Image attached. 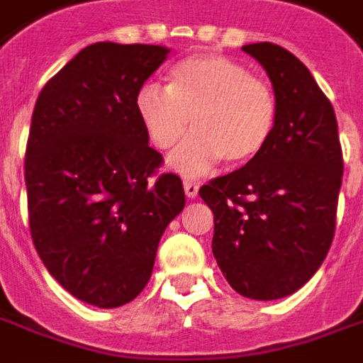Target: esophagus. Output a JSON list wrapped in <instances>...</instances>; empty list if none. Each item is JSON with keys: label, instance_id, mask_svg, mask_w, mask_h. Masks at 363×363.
Instances as JSON below:
<instances>
[{"label": "esophagus", "instance_id": "34e87169", "mask_svg": "<svg viewBox=\"0 0 363 363\" xmlns=\"http://www.w3.org/2000/svg\"><path fill=\"white\" fill-rule=\"evenodd\" d=\"M184 194L189 196V199H196L199 196V182L194 181H184Z\"/></svg>", "mask_w": 363, "mask_h": 363}]
</instances>
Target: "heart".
Returning a JSON list of instances; mask_svg holds the SVG:
<instances>
[{"label":"heart","mask_w":363,"mask_h":363,"mask_svg":"<svg viewBox=\"0 0 363 363\" xmlns=\"http://www.w3.org/2000/svg\"><path fill=\"white\" fill-rule=\"evenodd\" d=\"M135 108L147 138L161 151L181 143L190 121L194 135L169 159V167L189 179L222 159L232 167L252 161L267 147L277 121L271 86L222 55L182 58L167 74V90L141 86Z\"/></svg>","instance_id":"b5f03b06"}]
</instances>
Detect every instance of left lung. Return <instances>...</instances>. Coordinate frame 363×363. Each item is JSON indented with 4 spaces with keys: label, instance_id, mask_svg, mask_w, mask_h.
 <instances>
[{
    "label": "left lung",
    "instance_id": "1",
    "mask_svg": "<svg viewBox=\"0 0 363 363\" xmlns=\"http://www.w3.org/2000/svg\"><path fill=\"white\" fill-rule=\"evenodd\" d=\"M269 76L277 121L267 147L199 190L214 212L212 253L235 293L293 295L330 250L342 186L334 108L311 70L273 43L242 47Z\"/></svg>",
    "mask_w": 363,
    "mask_h": 363
}]
</instances>
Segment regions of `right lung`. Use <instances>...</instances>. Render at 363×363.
I'll use <instances>...</instances> for the list:
<instances>
[{
	"mask_svg": "<svg viewBox=\"0 0 363 363\" xmlns=\"http://www.w3.org/2000/svg\"><path fill=\"white\" fill-rule=\"evenodd\" d=\"M171 49L94 43L40 90L25 153L35 250L52 277L98 308L131 303L161 235L184 208L182 181L155 177L135 98Z\"/></svg>",
	"mask_w": 363,
	"mask_h": 363,
	"instance_id": "obj_1",
	"label": "right lung"
}]
</instances>
